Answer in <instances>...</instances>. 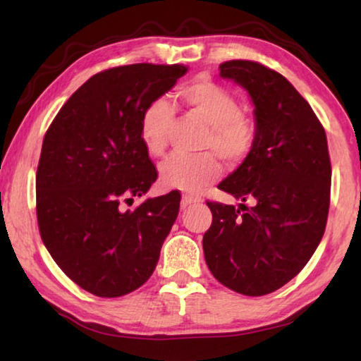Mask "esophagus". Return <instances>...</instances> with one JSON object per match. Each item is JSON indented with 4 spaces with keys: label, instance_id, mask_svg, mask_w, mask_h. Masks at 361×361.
Returning <instances> with one entry per match:
<instances>
[{
    "label": "esophagus",
    "instance_id": "obj_1",
    "mask_svg": "<svg viewBox=\"0 0 361 361\" xmlns=\"http://www.w3.org/2000/svg\"><path fill=\"white\" fill-rule=\"evenodd\" d=\"M199 202H202V199H200V197H197V195L185 194V195H183V199H181V207H183V209H186V207H188V205H192V204H199Z\"/></svg>",
    "mask_w": 361,
    "mask_h": 361
}]
</instances>
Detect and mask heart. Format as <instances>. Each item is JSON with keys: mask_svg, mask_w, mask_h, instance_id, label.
<instances>
[{"mask_svg": "<svg viewBox=\"0 0 361 361\" xmlns=\"http://www.w3.org/2000/svg\"><path fill=\"white\" fill-rule=\"evenodd\" d=\"M178 99L189 111L209 126L204 149L199 156L175 154L161 167L166 186L186 192H197L221 175L218 156L231 166L242 164L256 145L253 118L240 111L235 95L210 79H195L178 90ZM172 121V109L164 99L151 102L140 118V138L151 156L166 151V132Z\"/></svg>", "mask_w": 361, "mask_h": 361, "instance_id": "1", "label": "heart"}]
</instances>
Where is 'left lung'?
Returning <instances> with one entry per match:
<instances>
[{
  "instance_id": "left-lung-1",
  "label": "left lung",
  "mask_w": 361,
  "mask_h": 361,
  "mask_svg": "<svg viewBox=\"0 0 361 361\" xmlns=\"http://www.w3.org/2000/svg\"><path fill=\"white\" fill-rule=\"evenodd\" d=\"M219 70L252 97L258 137L252 154L218 185L242 200L239 209L207 200L213 219L204 255L218 282L262 296L301 272L325 232L331 185L326 133L280 73L252 60H229Z\"/></svg>"
}]
</instances>
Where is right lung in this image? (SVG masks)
<instances>
[{
  "mask_svg": "<svg viewBox=\"0 0 361 361\" xmlns=\"http://www.w3.org/2000/svg\"><path fill=\"white\" fill-rule=\"evenodd\" d=\"M186 71L180 63H133L97 73L60 108L42 140L36 172L41 239L66 276L95 296L140 288L178 216L175 191L132 210L124 204L157 180L140 118Z\"/></svg>",
  "mask_w": 361,
  "mask_h": 361,
  "instance_id": "right-lung-1",
  "label": "right lung"
}]
</instances>
